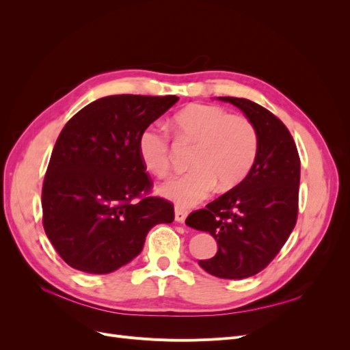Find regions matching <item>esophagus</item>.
<instances>
[{"instance_id": "obj_1", "label": "esophagus", "mask_w": 350, "mask_h": 350, "mask_svg": "<svg viewBox=\"0 0 350 350\" xmlns=\"http://www.w3.org/2000/svg\"><path fill=\"white\" fill-rule=\"evenodd\" d=\"M185 219H187V211L183 210V208L176 207V208H175V220L178 221V224H184Z\"/></svg>"}]
</instances>
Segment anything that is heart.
Instances as JSON below:
<instances>
[{
  "label": "heart",
  "mask_w": 350,
  "mask_h": 350,
  "mask_svg": "<svg viewBox=\"0 0 350 350\" xmlns=\"http://www.w3.org/2000/svg\"><path fill=\"white\" fill-rule=\"evenodd\" d=\"M179 142L196 143L189 166L193 171L167 179L157 188L162 197L181 207H191L213 191L239 185L248 176L258 153V134L242 115H230L216 105H189L174 116ZM137 152L147 172L165 176L171 167V142L161 125L150 124L140 133Z\"/></svg>",
  "instance_id": "heart-1"
}]
</instances>
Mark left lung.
Here are the masks:
<instances>
[{
	"instance_id": "1",
	"label": "left lung",
	"mask_w": 350,
	"mask_h": 350,
	"mask_svg": "<svg viewBox=\"0 0 350 350\" xmlns=\"http://www.w3.org/2000/svg\"><path fill=\"white\" fill-rule=\"evenodd\" d=\"M254 124L258 153L248 176L185 220L217 242L213 258L200 267L220 279H245L261 271L288 241L298 216L301 161L289 130L266 108L220 96Z\"/></svg>"
}]
</instances>
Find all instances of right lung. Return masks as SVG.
I'll list each match as a JSON object with an SVG mask.
<instances>
[{"mask_svg":"<svg viewBox=\"0 0 350 350\" xmlns=\"http://www.w3.org/2000/svg\"><path fill=\"white\" fill-rule=\"evenodd\" d=\"M176 96L113 94L89 103L62 129L42 188L44 229L68 266L107 274L134 260L174 207L150 189L137 140Z\"/></svg>","mask_w":350,"mask_h":350,"instance_id":"add662e5","label":"right lung"}]
</instances>
